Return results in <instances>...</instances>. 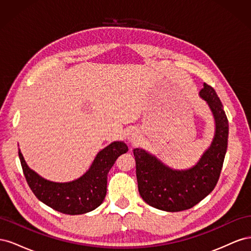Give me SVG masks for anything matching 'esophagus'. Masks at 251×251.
I'll return each mask as SVG.
<instances>
[{
    "mask_svg": "<svg viewBox=\"0 0 251 251\" xmlns=\"http://www.w3.org/2000/svg\"><path fill=\"white\" fill-rule=\"evenodd\" d=\"M128 139H130V141H131V142L137 141V139H138V135L136 134V133H132V134H130V136H128Z\"/></svg>",
    "mask_w": 251,
    "mask_h": 251,
    "instance_id": "1",
    "label": "esophagus"
}]
</instances>
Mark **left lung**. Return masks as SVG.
I'll return each instance as SVG.
<instances>
[{"label":"left lung","mask_w":251,"mask_h":251,"mask_svg":"<svg viewBox=\"0 0 251 251\" xmlns=\"http://www.w3.org/2000/svg\"><path fill=\"white\" fill-rule=\"evenodd\" d=\"M200 96L214 114L216 134L200 161L187 171H174L141 149L133 151L141 198L151 206L165 211L192 208L212 192L224 162L228 139V120L215 89L204 83Z\"/></svg>","instance_id":"1"}]
</instances>
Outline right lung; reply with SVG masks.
<instances>
[{
    "label": "right lung",
    "mask_w": 251,
    "mask_h": 251,
    "mask_svg": "<svg viewBox=\"0 0 251 251\" xmlns=\"http://www.w3.org/2000/svg\"><path fill=\"white\" fill-rule=\"evenodd\" d=\"M124 142H113L97 154L90 170L69 183L45 180L26 164L19 149L23 173L29 187L40 201L66 215H81L95 209L107 194L108 174L116 159L127 151Z\"/></svg>",
    "instance_id": "obj_1"
}]
</instances>
